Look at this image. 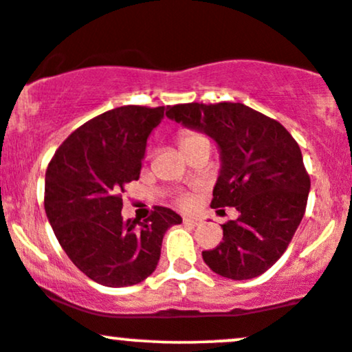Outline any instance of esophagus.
I'll list each match as a JSON object with an SVG mask.
<instances>
[{
	"label": "esophagus",
	"instance_id": "esophagus-1",
	"mask_svg": "<svg viewBox=\"0 0 352 352\" xmlns=\"http://www.w3.org/2000/svg\"><path fill=\"white\" fill-rule=\"evenodd\" d=\"M184 223H187V226H200L202 223V219L200 217H194V215H185L184 217Z\"/></svg>",
	"mask_w": 352,
	"mask_h": 352
}]
</instances>
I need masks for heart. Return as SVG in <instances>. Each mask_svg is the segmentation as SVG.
<instances>
[{"instance_id": "1", "label": "heart", "mask_w": 352, "mask_h": 352, "mask_svg": "<svg viewBox=\"0 0 352 352\" xmlns=\"http://www.w3.org/2000/svg\"><path fill=\"white\" fill-rule=\"evenodd\" d=\"M202 142H208L207 137H204V135L199 132H194V130H182V132L179 133V144H180V146H182V150L188 148V146H194L197 144H202ZM179 204L182 207L190 206L192 197L190 195H180Z\"/></svg>"}]
</instances>
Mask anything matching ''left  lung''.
Returning <instances> with one entry per match:
<instances>
[{"mask_svg": "<svg viewBox=\"0 0 352 352\" xmlns=\"http://www.w3.org/2000/svg\"><path fill=\"white\" fill-rule=\"evenodd\" d=\"M167 117L217 142L220 175L212 208L235 207L222 242L204 250L219 276L245 280L272 267L291 244L306 214L311 179L299 145L277 120L244 103H184Z\"/></svg>", "mask_w": 352, "mask_h": 352, "instance_id": "8db88e82", "label": "left lung"}]
</instances>
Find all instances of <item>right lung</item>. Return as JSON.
Here are the masks:
<instances>
[{"mask_svg":"<svg viewBox=\"0 0 352 352\" xmlns=\"http://www.w3.org/2000/svg\"><path fill=\"white\" fill-rule=\"evenodd\" d=\"M164 110L125 105L88 120L46 168L45 210L58 242L85 276L107 287L145 280L167 229L182 222L167 207H155L144 222L122 217V192L140 177L146 138Z\"/></svg>","mask_w":352,"mask_h":352,"instance_id":"right-lung-1","label":"right lung"}]
</instances>
